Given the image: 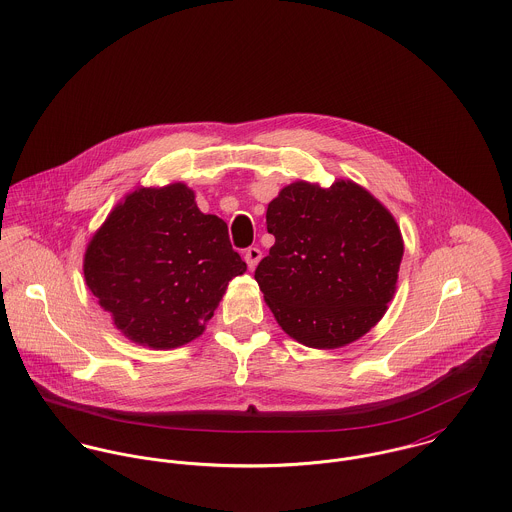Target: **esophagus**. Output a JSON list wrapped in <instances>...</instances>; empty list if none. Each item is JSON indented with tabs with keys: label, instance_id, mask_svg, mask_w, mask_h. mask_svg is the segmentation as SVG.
<instances>
[{
	"label": "esophagus",
	"instance_id": "obj_1",
	"mask_svg": "<svg viewBox=\"0 0 512 512\" xmlns=\"http://www.w3.org/2000/svg\"><path fill=\"white\" fill-rule=\"evenodd\" d=\"M260 258H262V252H260V248H256V246H250V248H246V252H244V260H246V264H248V268H250V270H254V268L258 266Z\"/></svg>",
	"mask_w": 512,
	"mask_h": 512
}]
</instances>
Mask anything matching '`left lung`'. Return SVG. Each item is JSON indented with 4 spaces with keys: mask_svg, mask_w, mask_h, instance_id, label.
Returning <instances> with one entry per match:
<instances>
[{
    "mask_svg": "<svg viewBox=\"0 0 512 512\" xmlns=\"http://www.w3.org/2000/svg\"><path fill=\"white\" fill-rule=\"evenodd\" d=\"M276 242L254 278L280 327L313 349L368 333L396 292L404 242L394 217L353 181L284 187L266 211Z\"/></svg>",
    "mask_w": 512,
    "mask_h": 512,
    "instance_id": "8db88e82",
    "label": "left lung"
}]
</instances>
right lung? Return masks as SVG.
I'll list each match as a JSON object with an SVG mask.
<instances>
[{
    "instance_id": "1",
    "label": "right lung",
    "mask_w": 512,
    "mask_h": 512,
    "mask_svg": "<svg viewBox=\"0 0 512 512\" xmlns=\"http://www.w3.org/2000/svg\"><path fill=\"white\" fill-rule=\"evenodd\" d=\"M244 272L226 222L201 213L183 183L130 193L84 254L86 286L114 325L159 351L197 339L228 282Z\"/></svg>"
}]
</instances>
